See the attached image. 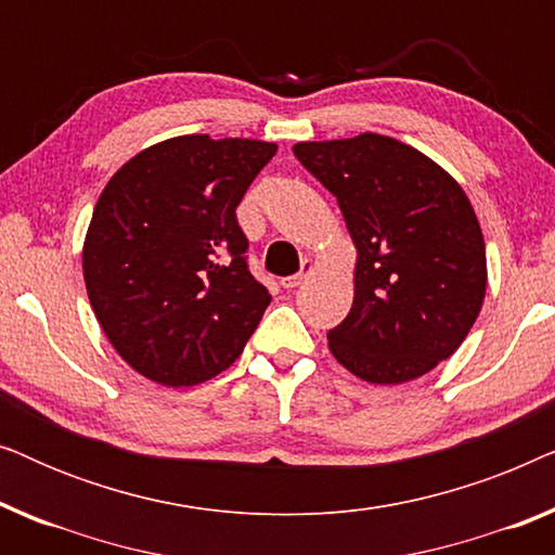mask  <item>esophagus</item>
Returning <instances> with one entry per match:
<instances>
[{
    "mask_svg": "<svg viewBox=\"0 0 555 555\" xmlns=\"http://www.w3.org/2000/svg\"><path fill=\"white\" fill-rule=\"evenodd\" d=\"M313 270H315V262H313V260H302L298 275L285 278V280H283V287H287V291H295V287H300L302 283H306V278H308Z\"/></svg>",
    "mask_w": 555,
    "mask_h": 555,
    "instance_id": "esophagus-1",
    "label": "esophagus"
}]
</instances>
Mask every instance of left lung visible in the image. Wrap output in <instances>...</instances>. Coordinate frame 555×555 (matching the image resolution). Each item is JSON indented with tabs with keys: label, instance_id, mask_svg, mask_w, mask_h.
<instances>
[{
	"label": "left lung",
	"instance_id": "obj_1",
	"mask_svg": "<svg viewBox=\"0 0 555 555\" xmlns=\"http://www.w3.org/2000/svg\"><path fill=\"white\" fill-rule=\"evenodd\" d=\"M298 162L336 196L356 247L353 306L328 333L369 384L414 382L462 346L480 315L488 260L465 189L391 135L300 141Z\"/></svg>",
	"mask_w": 555,
	"mask_h": 555
}]
</instances>
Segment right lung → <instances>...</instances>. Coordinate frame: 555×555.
<instances>
[{
	"label": "right lung",
	"mask_w": 555,
	"mask_h": 555,
	"mask_svg": "<svg viewBox=\"0 0 555 555\" xmlns=\"http://www.w3.org/2000/svg\"><path fill=\"white\" fill-rule=\"evenodd\" d=\"M278 143L166 139L98 196L82 278L105 338L151 382L194 386L230 369L270 306L249 275L237 204Z\"/></svg>",
	"instance_id": "right-lung-1"
}]
</instances>
